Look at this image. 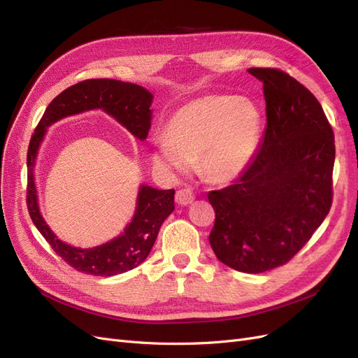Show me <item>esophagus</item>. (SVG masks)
Returning <instances> with one entry per match:
<instances>
[{"mask_svg":"<svg viewBox=\"0 0 358 358\" xmlns=\"http://www.w3.org/2000/svg\"><path fill=\"white\" fill-rule=\"evenodd\" d=\"M194 199H196V196H194V192L189 188H182L176 192V201L182 206L191 204L194 201Z\"/></svg>","mask_w":358,"mask_h":358,"instance_id":"obj_1","label":"esophagus"}]
</instances>
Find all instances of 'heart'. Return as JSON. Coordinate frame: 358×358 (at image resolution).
<instances>
[{
  "mask_svg": "<svg viewBox=\"0 0 358 358\" xmlns=\"http://www.w3.org/2000/svg\"><path fill=\"white\" fill-rule=\"evenodd\" d=\"M259 134L262 115L255 104L233 95H206L169 119L166 140L155 145L154 161L173 171H185L197 161L203 178L225 183L249 166Z\"/></svg>",
  "mask_w": 358,
  "mask_h": 358,
  "instance_id": "heart-1",
  "label": "heart"
}]
</instances>
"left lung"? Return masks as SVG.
Masks as SVG:
<instances>
[{
  "label": "left lung",
  "mask_w": 358,
  "mask_h": 358,
  "mask_svg": "<svg viewBox=\"0 0 358 358\" xmlns=\"http://www.w3.org/2000/svg\"><path fill=\"white\" fill-rule=\"evenodd\" d=\"M263 82L267 127L251 164L233 185L210 191L209 242L243 273L288 263L333 203L334 134L313 94L279 69H249Z\"/></svg>",
  "instance_id": "8db88e82"
}]
</instances>
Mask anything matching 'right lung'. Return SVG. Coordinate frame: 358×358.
Returning <instances> with one entry per match:
<instances>
[{"mask_svg": "<svg viewBox=\"0 0 358 358\" xmlns=\"http://www.w3.org/2000/svg\"><path fill=\"white\" fill-rule=\"evenodd\" d=\"M152 94L134 83L113 79H90L64 90L52 100L31 136L27 166V208L32 222L64 262L78 272L95 276H113L143 263L152 249L161 224L175 209V189L142 187L138 191L136 215L124 234L92 249L74 248L61 242L41 218L32 167L46 127L64 116L91 109H103L121 122L129 133L143 140L150 128Z\"/></svg>", "mask_w": 358, "mask_h": 358, "instance_id": "add662e5", "label": "right lung"}]
</instances>
